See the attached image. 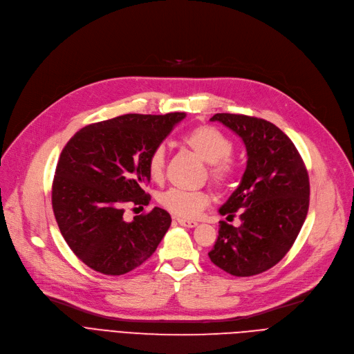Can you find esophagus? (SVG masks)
Returning <instances> with one entry per match:
<instances>
[{
  "label": "esophagus",
  "instance_id": "esophagus-1",
  "mask_svg": "<svg viewBox=\"0 0 354 354\" xmlns=\"http://www.w3.org/2000/svg\"><path fill=\"white\" fill-rule=\"evenodd\" d=\"M177 221H178V224H180V225L189 227V228H193V227H196V225L198 224L197 221H190V220H184V218H177Z\"/></svg>",
  "mask_w": 354,
  "mask_h": 354
}]
</instances>
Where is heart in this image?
<instances>
[{"instance_id": "b5f03b06", "label": "heart", "mask_w": 354, "mask_h": 354, "mask_svg": "<svg viewBox=\"0 0 354 354\" xmlns=\"http://www.w3.org/2000/svg\"><path fill=\"white\" fill-rule=\"evenodd\" d=\"M183 142L192 149L207 164L209 177L218 190L230 185L239 173V164L230 156L233 141L212 126H200L183 137ZM147 167L150 177L156 181L162 180L165 171V149L162 145L151 151ZM158 203L171 214L180 218L197 217L209 204V196L204 192H187L181 189H169L158 196Z\"/></svg>"}]
</instances>
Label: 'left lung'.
<instances>
[{
  "mask_svg": "<svg viewBox=\"0 0 354 354\" xmlns=\"http://www.w3.org/2000/svg\"><path fill=\"white\" fill-rule=\"evenodd\" d=\"M234 131L247 150L243 178L218 213L241 225L220 221L210 260L237 277L260 274L292 248L306 220L310 183L306 165L290 140L273 122L243 114H214Z\"/></svg>",
  "mask_w": 354,
  "mask_h": 354,
  "instance_id": "obj_1",
  "label": "left lung"
}]
</instances>
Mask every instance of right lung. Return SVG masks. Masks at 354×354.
I'll list each match as a JSON object with an SVG mask.
<instances>
[{"instance_id": "right-lung-1", "label": "right lung", "mask_w": 354, "mask_h": 354, "mask_svg": "<svg viewBox=\"0 0 354 354\" xmlns=\"http://www.w3.org/2000/svg\"><path fill=\"white\" fill-rule=\"evenodd\" d=\"M185 113L124 114L77 131L62 149L53 181V210L73 253L107 276L126 274L154 252L171 224L170 214L124 220V205H147V161Z\"/></svg>"}]
</instances>
